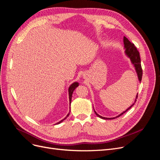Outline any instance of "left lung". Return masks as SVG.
<instances>
[{"mask_svg": "<svg viewBox=\"0 0 160 160\" xmlns=\"http://www.w3.org/2000/svg\"><path fill=\"white\" fill-rule=\"evenodd\" d=\"M123 42H124V47L125 49V53L128 55V56L130 58L131 61H132V63L134 65L135 68V71H136L137 73H138V79L139 81H141L142 79V75H143V71H142V65H141V59H140V56H139V52L138 51L137 48L135 47V45L133 44V42H131L128 38L124 37H123ZM138 94H137L136 95V99H138ZM136 101V99L135 100V103ZM134 105V103L129 107L126 111H123L122 113H121L120 115H119L118 116H117L116 118H118L119 116H121L122 115H123L124 113L126 112L128 110H129L132 106ZM95 114L99 117L101 119H115V118H103L102 116H100L99 115H98L95 111Z\"/></svg>", "mask_w": 160, "mask_h": 160, "instance_id": "obj_1", "label": "left lung"}]
</instances>
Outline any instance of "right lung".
I'll list each match as a JSON object with an SVG mask.
<instances>
[{"instance_id": "1", "label": "right lung", "mask_w": 160, "mask_h": 160, "mask_svg": "<svg viewBox=\"0 0 160 160\" xmlns=\"http://www.w3.org/2000/svg\"><path fill=\"white\" fill-rule=\"evenodd\" d=\"M78 85H79V83H77V82H75V83H72L70 87H69V103H71V98H72V93H73V91H74V90L75 89V88H77V87H78ZM69 115V113H68V115H67L66 117L65 118V119H63L62 120H61V122H58L57 123V124H59V123H61L62 122H63V121L68 117V116Z\"/></svg>"}]
</instances>
